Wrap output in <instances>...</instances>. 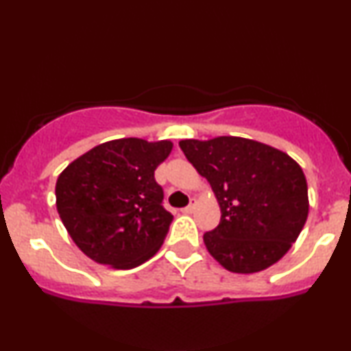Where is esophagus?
Instances as JSON below:
<instances>
[{
  "label": "esophagus",
  "mask_w": 351,
  "mask_h": 351,
  "mask_svg": "<svg viewBox=\"0 0 351 351\" xmlns=\"http://www.w3.org/2000/svg\"><path fill=\"white\" fill-rule=\"evenodd\" d=\"M195 208H196V198H191V203H189L186 208H183V213H186V215H189V213L195 211Z\"/></svg>",
  "instance_id": "34e87169"
}]
</instances>
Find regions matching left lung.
I'll return each instance as SVG.
<instances>
[{"label": "left lung", "mask_w": 351, "mask_h": 351, "mask_svg": "<svg viewBox=\"0 0 351 351\" xmlns=\"http://www.w3.org/2000/svg\"><path fill=\"white\" fill-rule=\"evenodd\" d=\"M188 162L208 180L221 208L203 236L228 271L254 274L287 254L308 216L307 180L287 153L243 136L181 140Z\"/></svg>", "instance_id": "8db88e82"}]
</instances>
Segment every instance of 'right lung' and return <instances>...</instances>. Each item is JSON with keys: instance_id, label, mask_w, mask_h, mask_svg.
<instances>
[{"instance_id": "add662e5", "label": "right lung", "mask_w": 351, "mask_h": 351, "mask_svg": "<svg viewBox=\"0 0 351 351\" xmlns=\"http://www.w3.org/2000/svg\"><path fill=\"white\" fill-rule=\"evenodd\" d=\"M171 148L170 140H110L60 173L56 206L87 257L114 269H134L158 252L173 215L162 206L155 170Z\"/></svg>"}]
</instances>
